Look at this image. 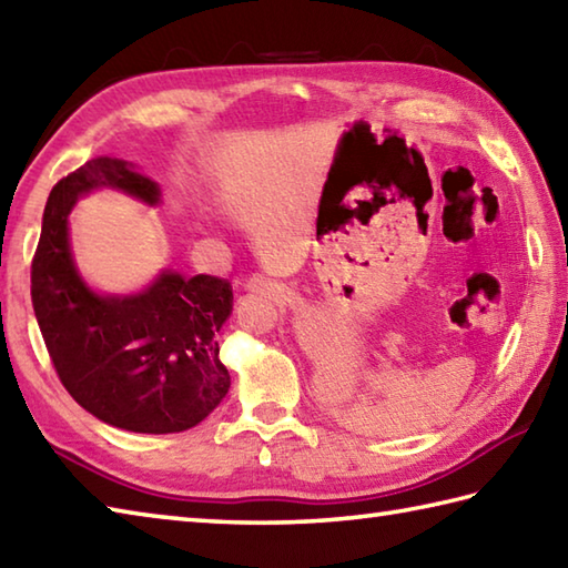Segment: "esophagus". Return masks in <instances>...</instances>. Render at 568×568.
Masks as SVG:
<instances>
[{"label":"esophagus","mask_w":568,"mask_h":568,"mask_svg":"<svg viewBox=\"0 0 568 568\" xmlns=\"http://www.w3.org/2000/svg\"><path fill=\"white\" fill-rule=\"evenodd\" d=\"M246 287H248L251 293H265V291H273L271 281H268V277H263V275H253V277H248Z\"/></svg>","instance_id":"1"}]
</instances>
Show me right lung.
<instances>
[{
  "instance_id": "add662e5",
  "label": "right lung",
  "mask_w": 568,
  "mask_h": 568,
  "mask_svg": "<svg viewBox=\"0 0 568 568\" xmlns=\"http://www.w3.org/2000/svg\"><path fill=\"white\" fill-rule=\"evenodd\" d=\"M93 189L160 204V184L132 162L95 158L51 189L31 261V303L61 384L88 414L132 433L192 428L229 394L219 329L231 283L162 271L135 295H100L78 273L69 214Z\"/></svg>"
}]
</instances>
